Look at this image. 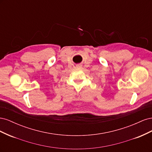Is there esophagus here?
<instances>
[{"instance_id":"esophagus-1","label":"esophagus","mask_w":152,"mask_h":152,"mask_svg":"<svg viewBox=\"0 0 152 152\" xmlns=\"http://www.w3.org/2000/svg\"><path fill=\"white\" fill-rule=\"evenodd\" d=\"M76 67L77 68H80V67H82V65H80V64H79V65H76Z\"/></svg>"}]
</instances>
